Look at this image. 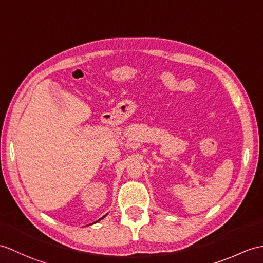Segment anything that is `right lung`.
Here are the masks:
<instances>
[{
  "instance_id": "right-lung-1",
  "label": "right lung",
  "mask_w": 263,
  "mask_h": 263,
  "mask_svg": "<svg viewBox=\"0 0 263 263\" xmlns=\"http://www.w3.org/2000/svg\"><path fill=\"white\" fill-rule=\"evenodd\" d=\"M102 218H103V217H102ZM102 218H101V219H102ZM99 221H100V219H99ZM99 221H97V222H99Z\"/></svg>"
}]
</instances>
